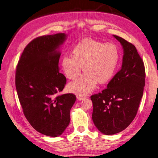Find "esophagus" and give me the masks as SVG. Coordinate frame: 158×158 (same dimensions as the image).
Returning <instances> with one entry per match:
<instances>
[{"label":"esophagus","mask_w":158,"mask_h":158,"mask_svg":"<svg viewBox=\"0 0 158 158\" xmlns=\"http://www.w3.org/2000/svg\"><path fill=\"white\" fill-rule=\"evenodd\" d=\"M86 98H87L86 96H82V95L77 96V99L79 100H83V99H85Z\"/></svg>","instance_id":"34e87169"}]
</instances>
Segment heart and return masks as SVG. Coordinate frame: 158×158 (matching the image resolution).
Listing matches in <instances>:
<instances>
[{"label":"heart","mask_w":158,"mask_h":158,"mask_svg":"<svg viewBox=\"0 0 158 158\" xmlns=\"http://www.w3.org/2000/svg\"><path fill=\"white\" fill-rule=\"evenodd\" d=\"M120 60L119 50L115 44L86 38L76 45L72 56L62 57V67L69 79H75L83 69L85 73L70 83L68 89L80 95H86L98 83H106L111 79Z\"/></svg>","instance_id":"1"}]
</instances>
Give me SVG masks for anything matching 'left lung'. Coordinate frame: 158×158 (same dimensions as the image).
Listing matches in <instances>:
<instances>
[{"label": "left lung", "mask_w": 158, "mask_h": 158, "mask_svg": "<svg viewBox=\"0 0 158 158\" xmlns=\"http://www.w3.org/2000/svg\"><path fill=\"white\" fill-rule=\"evenodd\" d=\"M124 49L121 69L109 81L106 89L90 97L92 120L105 135L125 130L135 118L143 94L145 68L135 46L114 35Z\"/></svg>", "instance_id": "left-lung-1"}]
</instances>
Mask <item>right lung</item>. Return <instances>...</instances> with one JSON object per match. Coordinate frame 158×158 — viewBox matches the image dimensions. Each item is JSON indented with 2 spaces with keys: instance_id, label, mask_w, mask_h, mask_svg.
I'll use <instances>...</instances> for the list:
<instances>
[{
  "instance_id": "obj_1",
  "label": "right lung",
  "mask_w": 158,
  "mask_h": 158,
  "mask_svg": "<svg viewBox=\"0 0 158 158\" xmlns=\"http://www.w3.org/2000/svg\"><path fill=\"white\" fill-rule=\"evenodd\" d=\"M64 33L34 38L23 50L15 72V87L23 114L34 129L49 137H58L70 122V109L76 97L59 94L66 78L59 72Z\"/></svg>"
}]
</instances>
